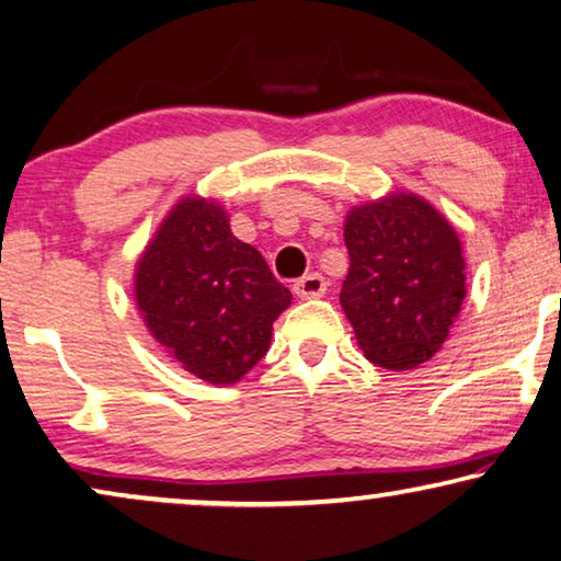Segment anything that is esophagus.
<instances>
[{
    "label": "esophagus",
    "mask_w": 561,
    "mask_h": 561,
    "mask_svg": "<svg viewBox=\"0 0 561 561\" xmlns=\"http://www.w3.org/2000/svg\"><path fill=\"white\" fill-rule=\"evenodd\" d=\"M291 289H295L297 297L312 299V297H322V295H325L328 282H325V277H320L318 272H312V274H305L302 279H297L295 287H291Z\"/></svg>",
    "instance_id": "34e87169"
}]
</instances>
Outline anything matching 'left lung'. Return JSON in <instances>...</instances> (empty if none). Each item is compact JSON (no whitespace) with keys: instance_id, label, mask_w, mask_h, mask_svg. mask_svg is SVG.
Returning <instances> with one entry per match:
<instances>
[{"instance_id":"left-lung-1","label":"left lung","mask_w":561,"mask_h":561,"mask_svg":"<svg viewBox=\"0 0 561 561\" xmlns=\"http://www.w3.org/2000/svg\"><path fill=\"white\" fill-rule=\"evenodd\" d=\"M351 270L341 305L370 363L409 370L445 343L465 297L455 228L416 195L353 208L345 218Z\"/></svg>"}]
</instances>
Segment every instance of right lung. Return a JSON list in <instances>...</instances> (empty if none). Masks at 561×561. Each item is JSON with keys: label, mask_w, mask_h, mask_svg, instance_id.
Wrapping results in <instances>:
<instances>
[{"label": "right lung", "mask_w": 561, "mask_h": 561, "mask_svg": "<svg viewBox=\"0 0 561 561\" xmlns=\"http://www.w3.org/2000/svg\"><path fill=\"white\" fill-rule=\"evenodd\" d=\"M137 305L157 341L208 383H236L266 356L272 322L291 302L216 203L185 198L137 266Z\"/></svg>", "instance_id": "obj_1"}]
</instances>
